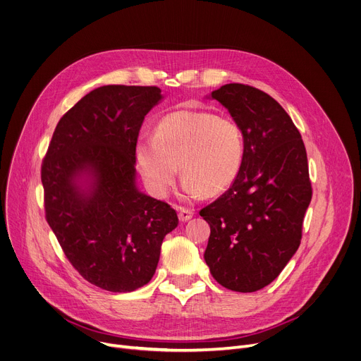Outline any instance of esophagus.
<instances>
[{"instance_id":"34e87169","label":"esophagus","mask_w":361,"mask_h":361,"mask_svg":"<svg viewBox=\"0 0 361 361\" xmlns=\"http://www.w3.org/2000/svg\"><path fill=\"white\" fill-rule=\"evenodd\" d=\"M191 218H193V212H191L190 209H185V207H180L178 209V219L181 222H187Z\"/></svg>"}]
</instances>
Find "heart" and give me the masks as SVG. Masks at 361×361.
I'll return each instance as SVG.
<instances>
[{
    "mask_svg": "<svg viewBox=\"0 0 361 361\" xmlns=\"http://www.w3.org/2000/svg\"><path fill=\"white\" fill-rule=\"evenodd\" d=\"M135 158L145 185L158 199L170 193L178 164L185 197L214 196L226 190L241 171L245 137L231 117L181 110L162 117L155 133L139 136Z\"/></svg>",
    "mask_w": 361,
    "mask_h": 361,
    "instance_id": "obj_1",
    "label": "heart"
}]
</instances>
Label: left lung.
<instances>
[{
	"label": "left lung",
	"mask_w": 361,
	"mask_h": 361,
	"mask_svg": "<svg viewBox=\"0 0 361 361\" xmlns=\"http://www.w3.org/2000/svg\"><path fill=\"white\" fill-rule=\"evenodd\" d=\"M210 97L225 106L245 137V158L225 193L200 210L210 225L204 261L233 292L270 284L300 245L312 199L305 143L290 116L267 92L226 84Z\"/></svg>",
	"instance_id": "obj_1"
}]
</instances>
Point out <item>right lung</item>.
<instances>
[{
	"label": "right lung",
	"mask_w": 361,
	"mask_h": 361,
	"mask_svg": "<svg viewBox=\"0 0 361 361\" xmlns=\"http://www.w3.org/2000/svg\"><path fill=\"white\" fill-rule=\"evenodd\" d=\"M158 87L103 85L68 110L42 164L46 221L74 269L113 293L155 274L176 210L136 185L135 148Z\"/></svg>",
	"instance_id": "1"
}]
</instances>
